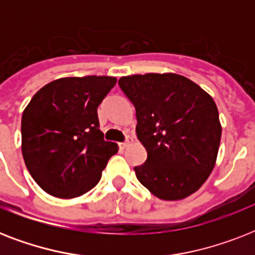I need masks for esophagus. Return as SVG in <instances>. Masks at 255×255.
I'll use <instances>...</instances> for the list:
<instances>
[{"mask_svg": "<svg viewBox=\"0 0 255 255\" xmlns=\"http://www.w3.org/2000/svg\"><path fill=\"white\" fill-rule=\"evenodd\" d=\"M132 143V137H129V136H127V140L126 141H123V143H120V148H127L129 144Z\"/></svg>", "mask_w": 255, "mask_h": 255, "instance_id": "34e87169", "label": "esophagus"}]
</instances>
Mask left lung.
Instances as JSON below:
<instances>
[{
  "label": "left lung",
  "instance_id": "8db88e82",
  "mask_svg": "<svg viewBox=\"0 0 255 255\" xmlns=\"http://www.w3.org/2000/svg\"><path fill=\"white\" fill-rule=\"evenodd\" d=\"M119 86L136 110L147 161L136 177L152 194L177 201L197 192L217 160L222 127L213 98L173 73L129 75Z\"/></svg>",
  "mask_w": 255,
  "mask_h": 255
}]
</instances>
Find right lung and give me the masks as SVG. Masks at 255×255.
<instances>
[{
	"mask_svg": "<svg viewBox=\"0 0 255 255\" xmlns=\"http://www.w3.org/2000/svg\"><path fill=\"white\" fill-rule=\"evenodd\" d=\"M115 77H69L37 91L22 114V156L46 193L74 198L99 182L119 147L103 139L98 106Z\"/></svg>",
	"mask_w": 255,
	"mask_h": 255,
	"instance_id": "1",
	"label": "right lung"
}]
</instances>
